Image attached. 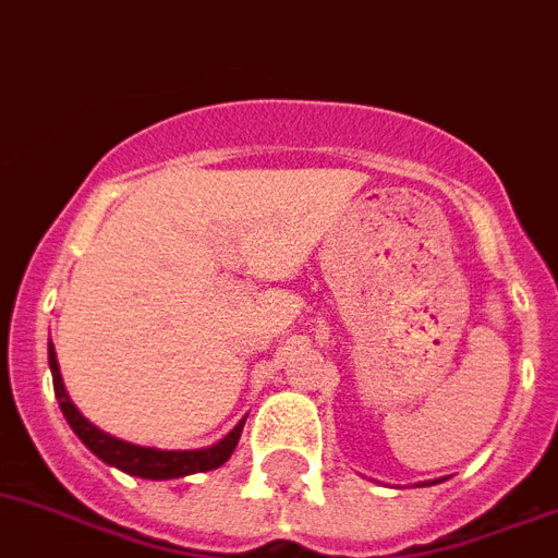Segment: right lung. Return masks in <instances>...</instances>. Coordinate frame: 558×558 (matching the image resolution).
<instances>
[{"label": "right lung", "instance_id": "obj_1", "mask_svg": "<svg viewBox=\"0 0 558 558\" xmlns=\"http://www.w3.org/2000/svg\"><path fill=\"white\" fill-rule=\"evenodd\" d=\"M47 359H50V373H52V389H56V398H59V407L64 412L66 423L73 428L75 435L81 437V442L87 446L93 454H98L104 463L116 465V469L126 471L132 477H143V480H174V477H185V474H197V471H211L220 469L226 463L228 457L233 454L236 449V442H240L242 426H233L231 435L222 437L217 446L211 449H197V451H160V449H143V446H132V442H123L118 437L104 435L101 428H95L87 417L81 415L78 409L73 407L70 401V395L64 389V380H61L59 373V361H56V350H52L50 341V352H47Z\"/></svg>", "mask_w": 558, "mask_h": 558}]
</instances>
